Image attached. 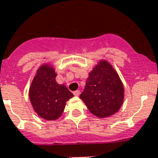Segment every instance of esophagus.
Instances as JSON below:
<instances>
[{
    "mask_svg": "<svg viewBox=\"0 0 158 158\" xmlns=\"http://www.w3.org/2000/svg\"><path fill=\"white\" fill-rule=\"evenodd\" d=\"M73 93H74V95H75V97H78V96H79V94H80V91L76 90V91H75V92H73Z\"/></svg>",
    "mask_w": 158,
    "mask_h": 158,
    "instance_id": "esophagus-1",
    "label": "esophagus"
}]
</instances>
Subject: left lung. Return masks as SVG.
<instances>
[{"label": "left lung", "mask_w": 158, "mask_h": 158, "mask_svg": "<svg viewBox=\"0 0 158 158\" xmlns=\"http://www.w3.org/2000/svg\"><path fill=\"white\" fill-rule=\"evenodd\" d=\"M79 97L92 114L107 118L118 112L123 103L124 88L118 73L102 60L93 68Z\"/></svg>", "instance_id": "obj_1"}]
</instances>
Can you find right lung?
<instances>
[{
    "mask_svg": "<svg viewBox=\"0 0 158 158\" xmlns=\"http://www.w3.org/2000/svg\"><path fill=\"white\" fill-rule=\"evenodd\" d=\"M57 74L46 64L38 69L29 89V97L33 109L42 118L56 120L64 111L66 102L74 97L63 84L56 82Z\"/></svg>",
    "mask_w": 158,
    "mask_h": 158,
    "instance_id": "right-lung-1",
    "label": "right lung"
}]
</instances>
